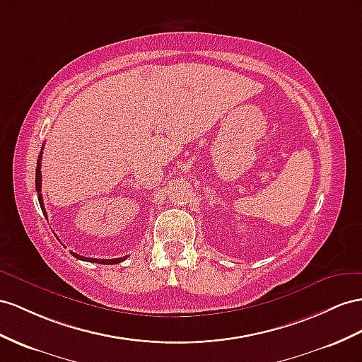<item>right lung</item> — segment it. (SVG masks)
<instances>
[{
    "instance_id": "1",
    "label": "right lung",
    "mask_w": 362,
    "mask_h": 362,
    "mask_svg": "<svg viewBox=\"0 0 362 362\" xmlns=\"http://www.w3.org/2000/svg\"><path fill=\"white\" fill-rule=\"evenodd\" d=\"M41 160H42V151L38 156V162H36V175H35V185H36V192H38V200L41 209L44 212L45 218H47V212H45L44 208V202H42V194H41ZM73 257H76L78 260H86V262H93V263H100V264H117L120 262H124L125 258L128 257H122V258H113V260H99V258H88V257H82L79 254H73Z\"/></svg>"
}]
</instances>
